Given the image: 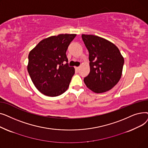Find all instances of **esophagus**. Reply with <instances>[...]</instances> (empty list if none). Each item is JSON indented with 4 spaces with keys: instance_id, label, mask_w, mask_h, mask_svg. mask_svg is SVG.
<instances>
[{
    "instance_id": "34e87169",
    "label": "esophagus",
    "mask_w": 148,
    "mask_h": 148,
    "mask_svg": "<svg viewBox=\"0 0 148 148\" xmlns=\"http://www.w3.org/2000/svg\"><path fill=\"white\" fill-rule=\"evenodd\" d=\"M75 68L76 70H77V71H79V70L80 69V67L79 66H76V67H75Z\"/></svg>"
}]
</instances>
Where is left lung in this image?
<instances>
[{
  "instance_id": "1",
  "label": "left lung",
  "mask_w": 148,
  "mask_h": 148,
  "mask_svg": "<svg viewBox=\"0 0 148 148\" xmlns=\"http://www.w3.org/2000/svg\"><path fill=\"white\" fill-rule=\"evenodd\" d=\"M89 51L90 73L83 81L97 94L112 89L120 80L124 59L119 49L106 39L93 35H82Z\"/></svg>"
}]
</instances>
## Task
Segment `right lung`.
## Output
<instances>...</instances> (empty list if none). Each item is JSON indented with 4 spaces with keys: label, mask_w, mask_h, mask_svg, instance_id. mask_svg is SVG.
<instances>
[{
    "label": "right lung",
    "mask_w": 148,
    "mask_h": 148,
    "mask_svg": "<svg viewBox=\"0 0 148 148\" xmlns=\"http://www.w3.org/2000/svg\"><path fill=\"white\" fill-rule=\"evenodd\" d=\"M76 34H59L44 39L29 52L27 66L36 88L51 97L59 96L68 88L75 73L69 66L66 51Z\"/></svg>",
    "instance_id": "add662e5"
}]
</instances>
